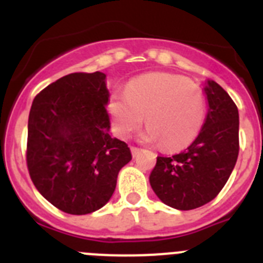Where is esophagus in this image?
I'll use <instances>...</instances> for the list:
<instances>
[{
	"label": "esophagus",
	"mask_w": 263,
	"mask_h": 263,
	"mask_svg": "<svg viewBox=\"0 0 263 263\" xmlns=\"http://www.w3.org/2000/svg\"><path fill=\"white\" fill-rule=\"evenodd\" d=\"M130 150H132V154H133V157H137V155L139 154V152H141V148L134 147V146H132V147H130Z\"/></svg>",
	"instance_id": "obj_1"
}]
</instances>
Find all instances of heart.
Instances as JSON below:
<instances>
[{"mask_svg":"<svg viewBox=\"0 0 263 263\" xmlns=\"http://www.w3.org/2000/svg\"><path fill=\"white\" fill-rule=\"evenodd\" d=\"M109 113L118 136H130L145 117L147 129L142 138L159 141L164 150H178L190 145L200 132L205 99L200 88L185 78L152 73L132 81L125 95H111Z\"/></svg>","mask_w":263,"mask_h":263,"instance_id":"b5f03b06","label":"heart"}]
</instances>
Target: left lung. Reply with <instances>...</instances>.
<instances>
[{
    "label": "left lung",
    "mask_w": 263,
    "mask_h": 263,
    "mask_svg": "<svg viewBox=\"0 0 263 263\" xmlns=\"http://www.w3.org/2000/svg\"><path fill=\"white\" fill-rule=\"evenodd\" d=\"M208 111L196 139L184 152L158 157L150 185L160 201L179 211L210 203L221 191L238 157V109L213 80H205Z\"/></svg>",
    "instance_id": "obj_1"
}]
</instances>
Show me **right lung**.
Masks as SVG:
<instances>
[{
    "label": "right lung",
    "instance_id": "obj_1",
    "mask_svg": "<svg viewBox=\"0 0 263 263\" xmlns=\"http://www.w3.org/2000/svg\"><path fill=\"white\" fill-rule=\"evenodd\" d=\"M106 75L69 73L32 101L27 167L42 196L69 215L103 208L120 170L132 160L127 145L109 136Z\"/></svg>",
    "mask_w": 263,
    "mask_h": 263
}]
</instances>
